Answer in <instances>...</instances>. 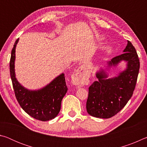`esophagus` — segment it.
<instances>
[{"label": "esophagus", "instance_id": "esophagus-1", "mask_svg": "<svg viewBox=\"0 0 147 147\" xmlns=\"http://www.w3.org/2000/svg\"><path fill=\"white\" fill-rule=\"evenodd\" d=\"M87 78V73L84 65L79 67L73 74V82L76 86L82 84Z\"/></svg>", "mask_w": 147, "mask_h": 147}]
</instances>
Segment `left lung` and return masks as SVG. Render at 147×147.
Here are the masks:
<instances>
[{"label": "left lung", "instance_id": "1", "mask_svg": "<svg viewBox=\"0 0 147 147\" xmlns=\"http://www.w3.org/2000/svg\"><path fill=\"white\" fill-rule=\"evenodd\" d=\"M123 53L108 62V67H111L117 66L122 61H126V69L117 76L108 78V74L103 69L96 73L98 81H94L89 88L86 102L87 111L91 116L110 118L119 112L132 96L140 63L136 49L130 41H128Z\"/></svg>", "mask_w": 147, "mask_h": 147}]
</instances>
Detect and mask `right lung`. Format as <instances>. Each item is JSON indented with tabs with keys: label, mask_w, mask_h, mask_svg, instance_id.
<instances>
[{
	"label": "right lung",
	"mask_w": 147,
	"mask_h": 147,
	"mask_svg": "<svg viewBox=\"0 0 147 147\" xmlns=\"http://www.w3.org/2000/svg\"><path fill=\"white\" fill-rule=\"evenodd\" d=\"M19 38L11 51L9 70L15 94L19 104L29 115L39 121L51 120L58 115L61 100L67 91L64 74L61 73L51 83L38 90H29L21 85L16 77V48Z\"/></svg>",
	"instance_id": "add662e5"
}]
</instances>
